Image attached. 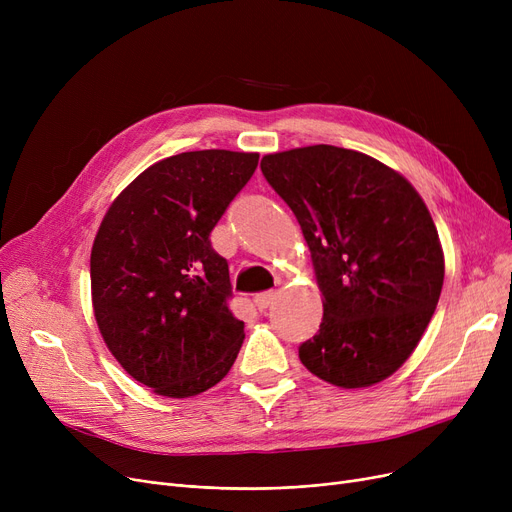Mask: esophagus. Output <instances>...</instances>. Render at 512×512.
Wrapping results in <instances>:
<instances>
[{
    "label": "esophagus",
    "instance_id": "esophagus-1",
    "mask_svg": "<svg viewBox=\"0 0 512 512\" xmlns=\"http://www.w3.org/2000/svg\"><path fill=\"white\" fill-rule=\"evenodd\" d=\"M274 299H276V292H274V290H265V292H259V294H257V297H255V305H257L259 311H265L267 307H270V305L274 303Z\"/></svg>",
    "mask_w": 512,
    "mask_h": 512
}]
</instances>
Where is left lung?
I'll list each match as a JSON object with an SVG mask.
<instances>
[{"label": "left lung", "mask_w": 512, "mask_h": 512, "mask_svg": "<svg viewBox=\"0 0 512 512\" xmlns=\"http://www.w3.org/2000/svg\"><path fill=\"white\" fill-rule=\"evenodd\" d=\"M261 172L297 218L324 294L301 363L346 390L384 382L413 355L442 292L432 213L405 176L353 149L270 153Z\"/></svg>", "instance_id": "8db88e82"}]
</instances>
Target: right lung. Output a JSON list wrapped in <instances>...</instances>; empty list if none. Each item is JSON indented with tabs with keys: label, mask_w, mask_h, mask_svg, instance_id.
I'll list each match as a JSON object with an SVG mask.
<instances>
[{
	"label": "right lung",
	"mask_w": 512,
	"mask_h": 512,
	"mask_svg": "<svg viewBox=\"0 0 512 512\" xmlns=\"http://www.w3.org/2000/svg\"><path fill=\"white\" fill-rule=\"evenodd\" d=\"M259 153L186 151L134 178L91 249V301L105 346L159 396H197L226 378L245 338L228 309V263L209 234Z\"/></svg>",
	"instance_id": "right-lung-1"
}]
</instances>
